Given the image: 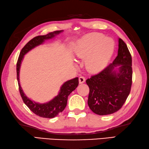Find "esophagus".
<instances>
[{
    "label": "esophagus",
    "mask_w": 149,
    "mask_h": 149,
    "mask_svg": "<svg viewBox=\"0 0 149 149\" xmlns=\"http://www.w3.org/2000/svg\"><path fill=\"white\" fill-rule=\"evenodd\" d=\"M85 81H86V78L84 77H79V83L80 84H83L85 82Z\"/></svg>",
    "instance_id": "34e87169"
}]
</instances>
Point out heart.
<instances>
[{
    "label": "heart",
    "mask_w": 149,
    "mask_h": 149,
    "mask_svg": "<svg viewBox=\"0 0 149 149\" xmlns=\"http://www.w3.org/2000/svg\"><path fill=\"white\" fill-rule=\"evenodd\" d=\"M113 39L105 37L100 33H90L81 39L74 50L78 58H85L87 70L91 72H98L107 64L114 50Z\"/></svg>",
    "instance_id": "obj_1"
}]
</instances>
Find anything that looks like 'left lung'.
<instances>
[{
    "instance_id": "obj_1",
    "label": "left lung",
    "mask_w": 149,
    "mask_h": 149,
    "mask_svg": "<svg viewBox=\"0 0 149 149\" xmlns=\"http://www.w3.org/2000/svg\"><path fill=\"white\" fill-rule=\"evenodd\" d=\"M132 57L122 39H118V56L98 74L86 80L89 87L88 105L93 113L107 115L119 111L132 86Z\"/></svg>"
}]
</instances>
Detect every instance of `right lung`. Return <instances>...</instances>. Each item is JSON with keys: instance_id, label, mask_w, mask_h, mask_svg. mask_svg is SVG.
<instances>
[{"instance_id": "right-lung-1", "label": "right lung", "mask_w": 149, "mask_h": 149, "mask_svg": "<svg viewBox=\"0 0 149 149\" xmlns=\"http://www.w3.org/2000/svg\"><path fill=\"white\" fill-rule=\"evenodd\" d=\"M62 31V30L55 31L48 33L46 35L37 36L31 39L21 50L17 63V81L18 84H19L20 94L23 100V102L33 113L42 118H53L56 116L60 113H62L64 110L67 105V102H68V96L78 86V78H74L72 80L65 81L62 85V87H60V90L58 95L54 97L53 100H51V101L44 103V104H39V103H36L33 101L31 99L28 98L24 94L23 90L22 89V87L20 86L19 72L21 62H22L24 58V56L27 53H28L30 50L42 44L45 40L52 38Z\"/></svg>"}]
</instances>
